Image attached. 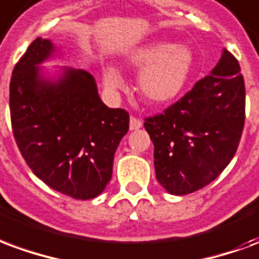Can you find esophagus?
I'll list each match as a JSON object with an SVG mask.
<instances>
[{
    "label": "esophagus",
    "instance_id": "34e87169",
    "mask_svg": "<svg viewBox=\"0 0 259 259\" xmlns=\"http://www.w3.org/2000/svg\"><path fill=\"white\" fill-rule=\"evenodd\" d=\"M141 126H143V120L139 119V118H136V116H132V118H130V123H129L130 130H137L140 129Z\"/></svg>",
    "mask_w": 259,
    "mask_h": 259
}]
</instances>
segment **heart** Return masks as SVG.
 Instances as JSON below:
<instances>
[{
	"mask_svg": "<svg viewBox=\"0 0 259 259\" xmlns=\"http://www.w3.org/2000/svg\"><path fill=\"white\" fill-rule=\"evenodd\" d=\"M127 64L140 71L137 86L145 100L155 105L177 99L187 85L193 66L188 48L170 42H154L136 49ZM104 81L112 89L122 86V76L112 67L104 70Z\"/></svg>",
	"mask_w": 259,
	"mask_h": 259,
	"instance_id": "obj_1",
	"label": "heart"
}]
</instances>
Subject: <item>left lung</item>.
I'll return each instance as SVG.
<instances>
[{
	"mask_svg": "<svg viewBox=\"0 0 259 259\" xmlns=\"http://www.w3.org/2000/svg\"><path fill=\"white\" fill-rule=\"evenodd\" d=\"M244 119V79L239 61L224 49L207 76L162 114L145 118L159 184L171 195H187L214 181L236 154Z\"/></svg>",
	"mask_w": 259,
	"mask_h": 259,
	"instance_id": "1",
	"label": "left lung"
}]
</instances>
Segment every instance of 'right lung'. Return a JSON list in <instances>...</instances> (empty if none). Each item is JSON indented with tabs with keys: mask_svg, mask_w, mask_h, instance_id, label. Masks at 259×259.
<instances>
[{
	"mask_svg": "<svg viewBox=\"0 0 259 259\" xmlns=\"http://www.w3.org/2000/svg\"><path fill=\"white\" fill-rule=\"evenodd\" d=\"M55 47L37 38L13 68L11 122L20 154L39 180L74 199L96 198L112 177L115 151L129 112L101 101L95 78L64 68L57 81L39 75Z\"/></svg>",
	"mask_w": 259,
	"mask_h": 259,
	"instance_id": "add662e5",
	"label": "right lung"
}]
</instances>
